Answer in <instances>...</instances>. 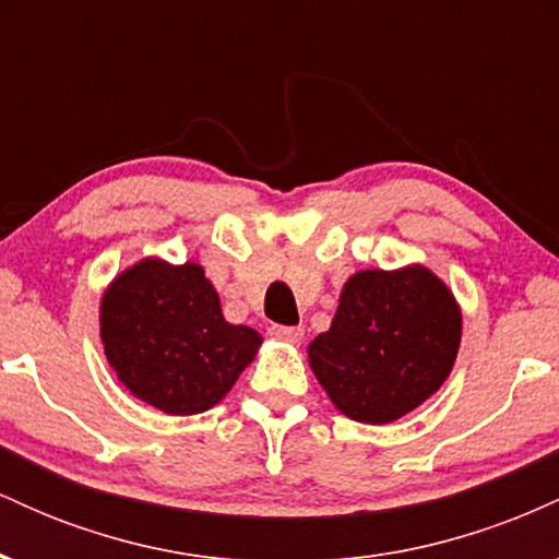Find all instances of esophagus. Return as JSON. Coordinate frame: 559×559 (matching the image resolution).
<instances>
[{
  "instance_id": "1",
  "label": "esophagus",
  "mask_w": 559,
  "mask_h": 559,
  "mask_svg": "<svg viewBox=\"0 0 559 559\" xmlns=\"http://www.w3.org/2000/svg\"><path fill=\"white\" fill-rule=\"evenodd\" d=\"M267 333H271L273 338H278V342L299 344L301 336H305V329H299V325H271Z\"/></svg>"
}]
</instances>
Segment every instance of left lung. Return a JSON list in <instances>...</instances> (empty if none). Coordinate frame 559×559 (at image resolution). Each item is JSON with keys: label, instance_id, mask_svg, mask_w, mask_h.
<instances>
[{"label": "left lung", "instance_id": "obj_1", "mask_svg": "<svg viewBox=\"0 0 559 559\" xmlns=\"http://www.w3.org/2000/svg\"><path fill=\"white\" fill-rule=\"evenodd\" d=\"M460 331L457 301L431 271H362L346 281L331 329L307 352L346 418L378 426L413 413L447 381Z\"/></svg>", "mask_w": 559, "mask_h": 559}]
</instances>
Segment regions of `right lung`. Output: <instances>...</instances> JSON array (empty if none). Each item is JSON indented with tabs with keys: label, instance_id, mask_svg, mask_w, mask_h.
<instances>
[{
	"label": "right lung",
	"instance_id": "right-lung-1",
	"mask_svg": "<svg viewBox=\"0 0 559 559\" xmlns=\"http://www.w3.org/2000/svg\"><path fill=\"white\" fill-rule=\"evenodd\" d=\"M102 342L131 394L168 415H197L228 394L262 338L223 318L194 262L141 260L105 292Z\"/></svg>",
	"mask_w": 559,
	"mask_h": 559
}]
</instances>
